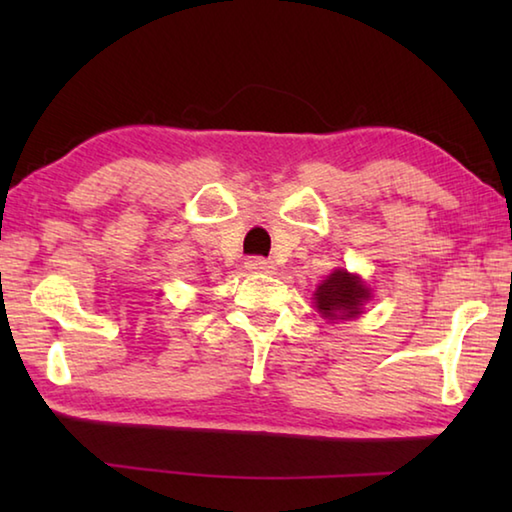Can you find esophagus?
<instances>
[{
	"label": "esophagus",
	"mask_w": 512,
	"mask_h": 512,
	"mask_svg": "<svg viewBox=\"0 0 512 512\" xmlns=\"http://www.w3.org/2000/svg\"><path fill=\"white\" fill-rule=\"evenodd\" d=\"M246 268L253 273H273L275 264L268 262V259H264V257H250V259H246Z\"/></svg>",
	"instance_id": "1"
}]
</instances>
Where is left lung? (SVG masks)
<instances>
[{"label":"left lung","mask_w":512,"mask_h":512,"mask_svg":"<svg viewBox=\"0 0 512 512\" xmlns=\"http://www.w3.org/2000/svg\"><path fill=\"white\" fill-rule=\"evenodd\" d=\"M316 307L325 318H354L359 307L370 298V291L363 287L357 275L348 271H334L316 289Z\"/></svg>","instance_id":"left-lung-1"}]
</instances>
